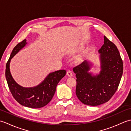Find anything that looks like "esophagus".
Instances as JSON below:
<instances>
[{"mask_svg":"<svg viewBox=\"0 0 131 131\" xmlns=\"http://www.w3.org/2000/svg\"><path fill=\"white\" fill-rule=\"evenodd\" d=\"M66 74H67V75L69 77H71L73 76V73H72V72L70 70H68L67 71V73H66Z\"/></svg>","mask_w":131,"mask_h":131,"instance_id":"obj_1","label":"esophagus"}]
</instances>
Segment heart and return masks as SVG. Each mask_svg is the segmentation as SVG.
<instances>
[{
	"mask_svg": "<svg viewBox=\"0 0 131 131\" xmlns=\"http://www.w3.org/2000/svg\"><path fill=\"white\" fill-rule=\"evenodd\" d=\"M77 51H78L77 49H74L73 51L71 52V53H74L77 52ZM82 60V57H78L77 58V61L78 62H81Z\"/></svg>",
	"mask_w": 131,
	"mask_h": 131,
	"instance_id": "heart-1",
	"label": "heart"
}]
</instances>
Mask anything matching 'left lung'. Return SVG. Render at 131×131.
Segmentation results:
<instances>
[{
  "instance_id": "obj_1",
  "label": "left lung",
  "mask_w": 131,
  "mask_h": 131,
  "mask_svg": "<svg viewBox=\"0 0 131 131\" xmlns=\"http://www.w3.org/2000/svg\"><path fill=\"white\" fill-rule=\"evenodd\" d=\"M104 43L99 50V74L90 72L93 64L87 60L73 68L77 96L85 105L96 106L107 102L117 90L123 74V61L117 47L105 36Z\"/></svg>"
}]
</instances>
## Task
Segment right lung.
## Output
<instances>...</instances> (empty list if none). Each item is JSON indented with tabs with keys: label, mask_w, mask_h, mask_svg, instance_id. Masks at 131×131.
<instances>
[{
	"label": "right lung",
	"mask_w": 131,
	"mask_h": 131,
	"mask_svg": "<svg viewBox=\"0 0 131 131\" xmlns=\"http://www.w3.org/2000/svg\"><path fill=\"white\" fill-rule=\"evenodd\" d=\"M27 44L26 39L19 43L11 53L6 64L5 78L9 90L19 104L30 108H40L51 101L61 79L65 76L66 71L61 70L49 73L43 82L33 87H24L17 84L11 75L9 68L12 58Z\"/></svg>",
	"instance_id": "right-lung-1"
}]
</instances>
